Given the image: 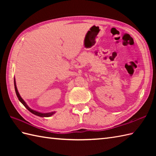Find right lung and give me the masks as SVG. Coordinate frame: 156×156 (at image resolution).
<instances>
[{
    "label": "right lung",
    "instance_id": "1",
    "mask_svg": "<svg viewBox=\"0 0 156 156\" xmlns=\"http://www.w3.org/2000/svg\"><path fill=\"white\" fill-rule=\"evenodd\" d=\"M14 85H15V92H16V94L17 96V98L19 100V101L21 102V103L25 106V107L30 111L31 113L34 114L37 116H39V117H51V115H54L55 113V111H53V112H39L37 111H35L34 109H31L30 107H29V106L27 105V103L25 102V101L23 100V99L21 98V96H20L18 90H17V88H16V82H15V78H14Z\"/></svg>",
    "mask_w": 156,
    "mask_h": 156
}]
</instances>
